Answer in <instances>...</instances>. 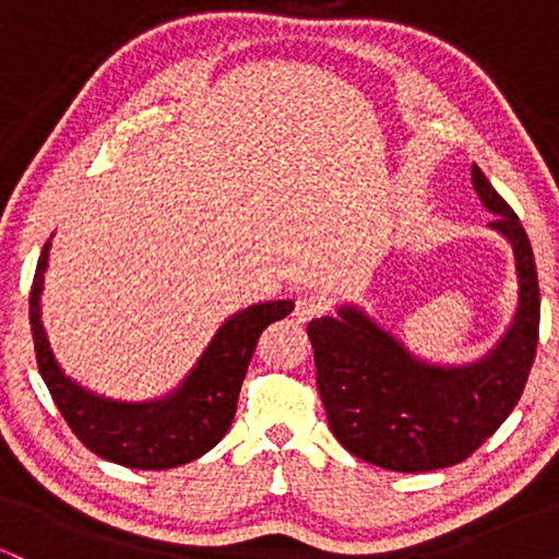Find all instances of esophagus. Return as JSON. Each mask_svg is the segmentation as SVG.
<instances>
[{
    "label": "esophagus",
    "mask_w": 559,
    "mask_h": 559,
    "mask_svg": "<svg viewBox=\"0 0 559 559\" xmlns=\"http://www.w3.org/2000/svg\"><path fill=\"white\" fill-rule=\"evenodd\" d=\"M325 312V299L320 297L318 292H301L297 294V299H294V318L299 320V323H307V320L323 316Z\"/></svg>",
    "instance_id": "obj_1"
}]
</instances>
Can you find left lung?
<instances>
[{"mask_svg":"<svg viewBox=\"0 0 559 559\" xmlns=\"http://www.w3.org/2000/svg\"><path fill=\"white\" fill-rule=\"evenodd\" d=\"M480 202L515 252L518 312L484 360L465 368L420 362L355 307L307 325L318 391L338 444L365 463L396 473H428L471 457L521 400L538 342L534 249L510 204L473 165Z\"/></svg>","mask_w":559,"mask_h":559,"instance_id":"obj_1","label":"left lung"}]
</instances>
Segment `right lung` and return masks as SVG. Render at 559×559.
Masks as SVG:
<instances>
[{"instance_id": "add662e5", "label": "right lung", "mask_w": 559, "mask_h": 559, "mask_svg": "<svg viewBox=\"0 0 559 559\" xmlns=\"http://www.w3.org/2000/svg\"><path fill=\"white\" fill-rule=\"evenodd\" d=\"M47 254L49 241L44 243L31 286V333L38 373L70 431L99 457L139 471H165L210 452L234 423L243 376L260 333L275 320L286 318L294 310L292 301H265L236 312L215 333L183 386L165 400L144 404L112 402L70 381L49 349L38 312Z\"/></svg>"}]
</instances>
